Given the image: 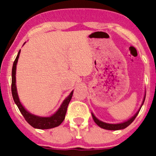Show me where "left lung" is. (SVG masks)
<instances>
[{
  "mask_svg": "<svg viewBox=\"0 0 156 156\" xmlns=\"http://www.w3.org/2000/svg\"><path fill=\"white\" fill-rule=\"evenodd\" d=\"M145 96H146V94L144 97V100H143L142 104H141L140 108H139V111H138V112L136 113L135 115H134L133 117H132L131 118H130V119H128V120L124 122L118 123V124H109V123H106V122H102L101 120H99V119H98V118H96L95 116H94V114H93V113H92L93 119H94V122H95L96 124L98 125V126H100V127H101V128H103V129L110 130H117L124 129V128H127V127H128V125H130V124H131V123L133 122L134 119H135V118L137 117L138 114H139V111H140L141 106H142L143 103H144V100H145Z\"/></svg>",
  "mask_w": 156,
  "mask_h": 156,
  "instance_id": "1",
  "label": "left lung"
}]
</instances>
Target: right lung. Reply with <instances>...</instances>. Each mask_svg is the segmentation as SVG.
<instances>
[{"instance_id": "add662e5", "label": "right lung", "mask_w": 156, "mask_h": 156, "mask_svg": "<svg viewBox=\"0 0 156 156\" xmlns=\"http://www.w3.org/2000/svg\"><path fill=\"white\" fill-rule=\"evenodd\" d=\"M20 53V50L19 51L15 62H14L12 71V94L15 104L17 105L20 112L23 114L27 122L31 125L33 128H38V129H50V128L58 126V125L62 124V122L65 118L68 105H69V101H71V98L73 97V91L71 92L69 95H68L67 98L63 101V103H62V105H61L59 108L57 110V112L51 117H39V116L34 115V114H32L30 112H28L21 104L18 94H17V87H16V67H17Z\"/></svg>"}]
</instances>
